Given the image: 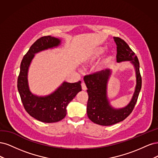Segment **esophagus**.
<instances>
[{
    "label": "esophagus",
    "instance_id": "esophagus-1",
    "mask_svg": "<svg viewBox=\"0 0 158 158\" xmlns=\"http://www.w3.org/2000/svg\"><path fill=\"white\" fill-rule=\"evenodd\" d=\"M81 87H82V89L83 90H86V89H87V88H86V85H85V83L84 82H83L82 83H81Z\"/></svg>",
    "mask_w": 158,
    "mask_h": 158
}]
</instances>
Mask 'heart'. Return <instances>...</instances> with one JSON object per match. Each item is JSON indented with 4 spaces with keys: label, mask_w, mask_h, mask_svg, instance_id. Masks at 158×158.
I'll list each match as a JSON object with an SVG mask.
<instances>
[{
    "label": "heart",
    "mask_w": 158,
    "mask_h": 158,
    "mask_svg": "<svg viewBox=\"0 0 158 158\" xmlns=\"http://www.w3.org/2000/svg\"><path fill=\"white\" fill-rule=\"evenodd\" d=\"M104 48L101 47L92 48L85 54L82 59L85 63L91 64L98 59L104 54ZM111 60V57L110 56H107L102 59L100 62H99L96 66V72H102V71L104 70L109 65Z\"/></svg>",
    "instance_id": "obj_1"
}]
</instances>
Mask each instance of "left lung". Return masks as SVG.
<instances>
[{"label":"left lung","mask_w":158,"mask_h":158,"mask_svg":"<svg viewBox=\"0 0 158 158\" xmlns=\"http://www.w3.org/2000/svg\"><path fill=\"white\" fill-rule=\"evenodd\" d=\"M117 44V62H129L134 66L136 74L135 92L129 103L121 108H115L110 104L108 97V83L112 71L106 69L97 73L84 77L87 87L89 100L86 106L88 118L93 123L103 126H110L123 121L133 111L142 86L140 65L138 58L125 40L114 37Z\"/></svg>","instance_id":"8db88e82"}]
</instances>
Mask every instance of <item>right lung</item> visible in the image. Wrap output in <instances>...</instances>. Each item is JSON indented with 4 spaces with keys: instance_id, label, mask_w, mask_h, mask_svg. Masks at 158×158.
I'll return each mask as SVG.
<instances>
[{
    "instance_id": "1",
    "label": "right lung",
    "mask_w": 158,
    "mask_h": 158,
    "mask_svg": "<svg viewBox=\"0 0 158 158\" xmlns=\"http://www.w3.org/2000/svg\"><path fill=\"white\" fill-rule=\"evenodd\" d=\"M62 40L51 36L37 39L30 47L22 60L18 79V90L27 112L35 119L44 123H55L63 119L67 114L69 103L81 91V81L71 83L64 81L53 93L46 96L34 94L28 83L29 66L35 54L43 50L56 48Z\"/></svg>"
}]
</instances>
